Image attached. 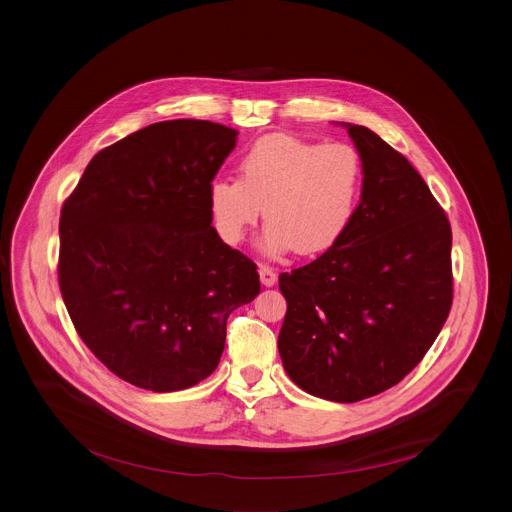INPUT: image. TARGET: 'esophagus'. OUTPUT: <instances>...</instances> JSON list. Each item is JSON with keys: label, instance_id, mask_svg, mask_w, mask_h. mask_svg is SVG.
I'll return each mask as SVG.
<instances>
[{"label": "esophagus", "instance_id": "34e87169", "mask_svg": "<svg viewBox=\"0 0 512 512\" xmlns=\"http://www.w3.org/2000/svg\"><path fill=\"white\" fill-rule=\"evenodd\" d=\"M259 277H261V283L265 285V287H271V285H275V281H277V273L269 267V265H259Z\"/></svg>", "mask_w": 512, "mask_h": 512}]
</instances>
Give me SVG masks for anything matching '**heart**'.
<instances>
[{
    "instance_id": "b5f03b06",
    "label": "heart",
    "mask_w": 512,
    "mask_h": 512,
    "mask_svg": "<svg viewBox=\"0 0 512 512\" xmlns=\"http://www.w3.org/2000/svg\"><path fill=\"white\" fill-rule=\"evenodd\" d=\"M241 178L208 188L214 227L225 243L243 241L263 208L267 253L318 255L350 229L364 190V160L350 143L285 133L257 139L239 162Z\"/></svg>"
}]
</instances>
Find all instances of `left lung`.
Wrapping results in <instances>:
<instances>
[{
  "instance_id": "obj_1",
  "label": "left lung",
  "mask_w": 512,
  "mask_h": 512,
  "mask_svg": "<svg viewBox=\"0 0 512 512\" xmlns=\"http://www.w3.org/2000/svg\"><path fill=\"white\" fill-rule=\"evenodd\" d=\"M364 160V190L346 235L316 261L279 275L287 302L283 369L336 403L403 381L448 320L452 229L419 172L375 131L344 123Z\"/></svg>"
}]
</instances>
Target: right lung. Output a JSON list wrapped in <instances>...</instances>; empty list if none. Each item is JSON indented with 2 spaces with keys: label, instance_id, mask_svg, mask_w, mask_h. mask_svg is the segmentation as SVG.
Listing matches in <instances>:
<instances>
[{
  "label": "right lung",
  "instance_id": "1",
  "mask_svg": "<svg viewBox=\"0 0 512 512\" xmlns=\"http://www.w3.org/2000/svg\"><path fill=\"white\" fill-rule=\"evenodd\" d=\"M235 143L212 121L148 125L101 150L62 204L64 306L89 350L135 387L206 379L227 318L259 294L257 265L210 225L208 188Z\"/></svg>",
  "mask_w": 512,
  "mask_h": 512
}]
</instances>
